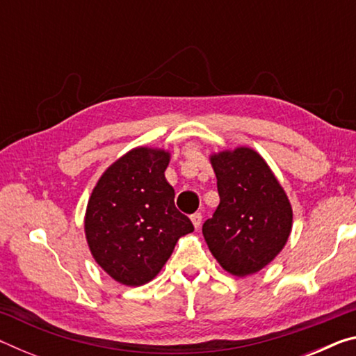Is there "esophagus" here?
I'll return each mask as SVG.
<instances>
[{
    "label": "esophagus",
    "instance_id": "34e87169",
    "mask_svg": "<svg viewBox=\"0 0 356 356\" xmlns=\"http://www.w3.org/2000/svg\"><path fill=\"white\" fill-rule=\"evenodd\" d=\"M191 222L196 229L202 225V215L201 213H193L191 215Z\"/></svg>",
    "mask_w": 356,
    "mask_h": 356
}]
</instances>
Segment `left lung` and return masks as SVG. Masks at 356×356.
Instances as JSON below:
<instances>
[{
    "instance_id": "obj_1",
    "label": "left lung",
    "mask_w": 356,
    "mask_h": 356,
    "mask_svg": "<svg viewBox=\"0 0 356 356\" xmlns=\"http://www.w3.org/2000/svg\"><path fill=\"white\" fill-rule=\"evenodd\" d=\"M220 204L202 234L213 257L238 278L280 254L292 231V206L261 154L240 146L210 155Z\"/></svg>"
}]
</instances>
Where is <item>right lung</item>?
<instances>
[{"label": "right lung", "instance_id": "add662e5", "mask_svg": "<svg viewBox=\"0 0 356 356\" xmlns=\"http://www.w3.org/2000/svg\"><path fill=\"white\" fill-rule=\"evenodd\" d=\"M170 150L140 146L102 174L89 196L84 234L102 270L124 286L152 281L180 237L195 231L174 206Z\"/></svg>", "mask_w": 356, "mask_h": 356}]
</instances>
